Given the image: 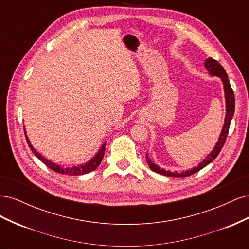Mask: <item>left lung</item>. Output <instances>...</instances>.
Returning a JSON list of instances; mask_svg holds the SVG:
<instances>
[{
    "label": "left lung",
    "instance_id": "1",
    "mask_svg": "<svg viewBox=\"0 0 249 249\" xmlns=\"http://www.w3.org/2000/svg\"><path fill=\"white\" fill-rule=\"evenodd\" d=\"M205 66L207 67V70L210 72V74L221 78V80L223 82V86H224L225 102H227V114H225L224 124H223L219 139H218V142L216 143L214 149L212 150V152H211V154L208 155V157H206V159L203 160L197 167H194L191 170H187V171L182 172V173L170 172V171H166L164 169H161L159 166H158V165H156L155 163L152 162V160L149 159L147 154H146V161H147L149 168L152 169L153 171L157 172V173H160V175L167 176V177H188V176H191V175H193V173L197 172L200 169H202L203 167H206L208 164L212 162L215 159V158L218 155H219V153L221 152V148L224 145L225 140H227L229 130H230V124H231V122L233 112H235V94H233V91H232V89L231 87L227 72H225L224 69L220 65V63L217 61V60H214L213 58L207 59Z\"/></svg>",
    "mask_w": 249,
    "mask_h": 249
}]
</instances>
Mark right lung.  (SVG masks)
<instances>
[{"instance_id": "add662e5", "label": "right lung", "mask_w": 249, "mask_h": 249, "mask_svg": "<svg viewBox=\"0 0 249 249\" xmlns=\"http://www.w3.org/2000/svg\"><path fill=\"white\" fill-rule=\"evenodd\" d=\"M25 135H26V132H25ZM26 140L28 142L29 147L31 148V150L33 152V154L37 158H38L40 161H42L43 164H46L49 168H51L52 170H54L55 172L62 173V175H69V176H80V175H85V173L93 171L97 166H99V165L102 162V160H103V157H104V154H105V145H106V144H104L101 147V149L99 150V153H97L88 163H86L84 165H80V166H74V167H71V168H63V167L60 166V165L53 163L52 161L46 159V158H43L40 154L37 153L35 148L32 146L31 143H30L29 138L27 137V135H26Z\"/></svg>"}]
</instances>
